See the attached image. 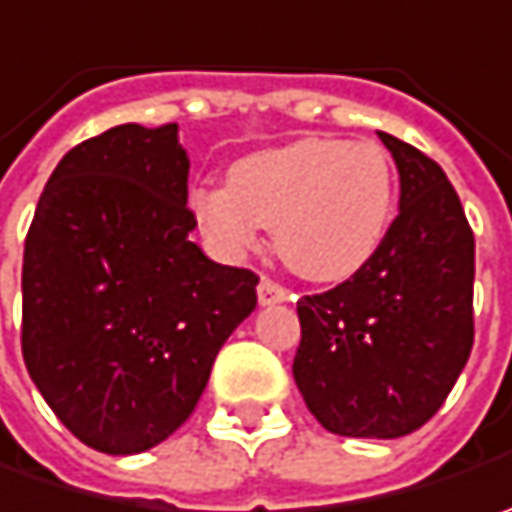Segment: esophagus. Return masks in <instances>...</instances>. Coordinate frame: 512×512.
<instances>
[{
  "label": "esophagus",
  "instance_id": "esophagus-1",
  "mask_svg": "<svg viewBox=\"0 0 512 512\" xmlns=\"http://www.w3.org/2000/svg\"><path fill=\"white\" fill-rule=\"evenodd\" d=\"M286 298H289V292L280 283H275L272 278H260V283H257V300H260V306L283 303Z\"/></svg>",
  "mask_w": 512,
  "mask_h": 512
}]
</instances>
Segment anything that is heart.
<instances>
[{
	"label": "heart",
	"mask_w": 512,
	"mask_h": 512,
	"mask_svg": "<svg viewBox=\"0 0 512 512\" xmlns=\"http://www.w3.org/2000/svg\"><path fill=\"white\" fill-rule=\"evenodd\" d=\"M197 229L237 260L275 229L280 257L303 278L335 283L361 272L387 240L395 168L378 143L300 137L240 157L229 183L189 191Z\"/></svg>",
	"instance_id": "b5f03b06"
}]
</instances>
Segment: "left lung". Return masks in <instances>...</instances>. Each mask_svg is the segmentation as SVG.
<instances>
[{"label": "left lung", "instance_id": "8db88e82", "mask_svg": "<svg viewBox=\"0 0 512 512\" xmlns=\"http://www.w3.org/2000/svg\"><path fill=\"white\" fill-rule=\"evenodd\" d=\"M398 177V217L378 255L298 300L292 375L329 433L401 438L433 418L473 349L476 240L453 183L415 145L378 131Z\"/></svg>", "mask_w": 512, "mask_h": 512}]
</instances>
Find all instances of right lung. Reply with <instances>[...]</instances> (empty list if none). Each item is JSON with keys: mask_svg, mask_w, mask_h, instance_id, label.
I'll return each mask as SVG.
<instances>
[{"mask_svg": "<svg viewBox=\"0 0 512 512\" xmlns=\"http://www.w3.org/2000/svg\"><path fill=\"white\" fill-rule=\"evenodd\" d=\"M177 123L108 128L71 148L36 203L22 260V355L82 444L134 456L189 418L257 306V275L189 232Z\"/></svg>", "mask_w": 512, "mask_h": 512, "instance_id": "obj_1", "label": "right lung"}]
</instances>
